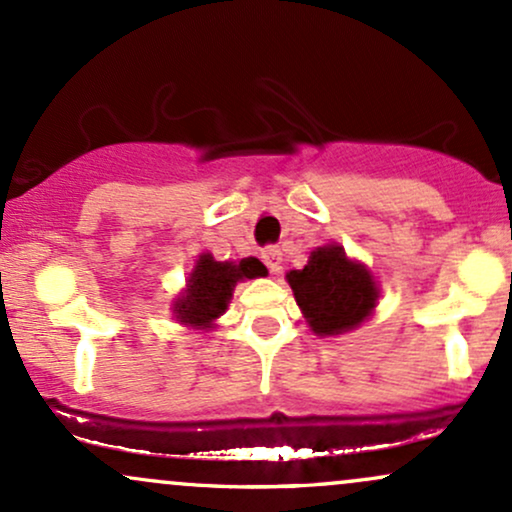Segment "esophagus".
<instances>
[{
    "instance_id": "obj_1",
    "label": "esophagus",
    "mask_w": 512,
    "mask_h": 512,
    "mask_svg": "<svg viewBox=\"0 0 512 512\" xmlns=\"http://www.w3.org/2000/svg\"><path fill=\"white\" fill-rule=\"evenodd\" d=\"M262 262L267 264V269L272 274L281 272V250L276 248V245H267V248L262 250Z\"/></svg>"
}]
</instances>
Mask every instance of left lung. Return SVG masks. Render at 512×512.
Wrapping results in <instances>:
<instances>
[{
    "instance_id": "8db88e82",
    "label": "left lung",
    "mask_w": 512,
    "mask_h": 512,
    "mask_svg": "<svg viewBox=\"0 0 512 512\" xmlns=\"http://www.w3.org/2000/svg\"><path fill=\"white\" fill-rule=\"evenodd\" d=\"M289 284L320 337L354 330L378 301L373 276L363 264L351 262L339 245L317 248L303 269L289 272Z\"/></svg>"
}]
</instances>
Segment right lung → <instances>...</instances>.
Wrapping results in <instances>:
<instances>
[{
	"label": "right lung",
	"instance_id": "right-lung-1",
	"mask_svg": "<svg viewBox=\"0 0 512 512\" xmlns=\"http://www.w3.org/2000/svg\"><path fill=\"white\" fill-rule=\"evenodd\" d=\"M257 274V264L252 260L216 262L211 255L199 257L195 272L190 274L185 296L175 301V317L185 325L209 327L216 317L226 313L231 291L240 279H252Z\"/></svg>",
	"mask_w": 512,
	"mask_h": 512
}]
</instances>
